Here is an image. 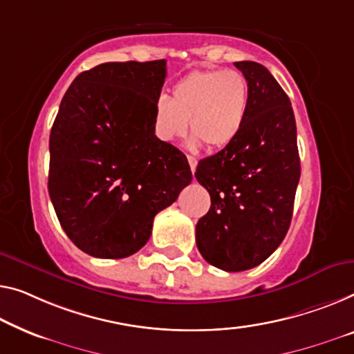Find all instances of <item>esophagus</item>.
Segmentation results:
<instances>
[{
	"instance_id": "esophagus-1",
	"label": "esophagus",
	"mask_w": 354,
	"mask_h": 354,
	"mask_svg": "<svg viewBox=\"0 0 354 354\" xmlns=\"http://www.w3.org/2000/svg\"><path fill=\"white\" fill-rule=\"evenodd\" d=\"M187 162H189V165H191V171L195 173V168H197V159L192 156H187Z\"/></svg>"
}]
</instances>
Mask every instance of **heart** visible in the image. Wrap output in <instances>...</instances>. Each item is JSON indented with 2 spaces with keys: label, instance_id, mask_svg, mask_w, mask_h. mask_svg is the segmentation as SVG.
<instances>
[{
  "label": "heart",
  "instance_id": "heart-1",
  "mask_svg": "<svg viewBox=\"0 0 354 354\" xmlns=\"http://www.w3.org/2000/svg\"><path fill=\"white\" fill-rule=\"evenodd\" d=\"M250 86L235 70H197L173 86L170 98L160 97L154 104V133L163 143H171L194 133L192 145L205 143L209 149L230 145L243 129Z\"/></svg>",
  "mask_w": 354,
  "mask_h": 354
}]
</instances>
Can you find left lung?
<instances>
[{
    "mask_svg": "<svg viewBox=\"0 0 354 354\" xmlns=\"http://www.w3.org/2000/svg\"><path fill=\"white\" fill-rule=\"evenodd\" d=\"M250 86L243 129L195 178L211 207L195 227L203 259L225 272L259 266L281 243L300 179L297 129L288 95L261 63L235 62Z\"/></svg>",
    "mask_w": 354,
    "mask_h": 354,
    "instance_id": "left-lung-1",
    "label": "left lung"
}]
</instances>
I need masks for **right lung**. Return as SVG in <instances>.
<instances>
[{"mask_svg": "<svg viewBox=\"0 0 354 354\" xmlns=\"http://www.w3.org/2000/svg\"><path fill=\"white\" fill-rule=\"evenodd\" d=\"M167 62H109L79 75L50 130L49 195L65 234L102 259L135 254L154 216L192 181L186 156L154 133Z\"/></svg>", "mask_w": 354, "mask_h": 354, "instance_id": "obj_1", "label": "right lung"}]
</instances>
